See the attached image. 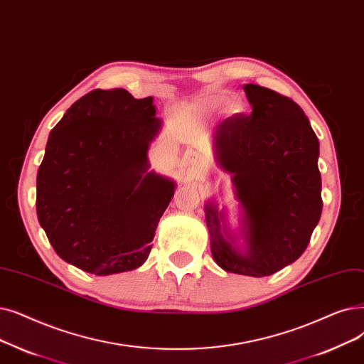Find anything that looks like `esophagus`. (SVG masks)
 <instances>
[{"instance_id":"obj_1","label":"esophagus","mask_w":364,"mask_h":364,"mask_svg":"<svg viewBox=\"0 0 364 364\" xmlns=\"http://www.w3.org/2000/svg\"><path fill=\"white\" fill-rule=\"evenodd\" d=\"M188 164H191V166L192 168H196V166H199L200 165V157L199 156H196V154H192V156H188Z\"/></svg>"}]
</instances>
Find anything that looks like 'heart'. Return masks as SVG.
I'll return each mask as SVG.
<instances>
[{
    "label": "heart",
    "mask_w": 364,
    "mask_h": 364,
    "mask_svg": "<svg viewBox=\"0 0 364 364\" xmlns=\"http://www.w3.org/2000/svg\"><path fill=\"white\" fill-rule=\"evenodd\" d=\"M229 101V95L223 92H214L208 93L207 97H203L202 100V107L207 109V112H217V109L223 108ZM230 114H240L242 113V105L238 101H232L228 107Z\"/></svg>",
    "instance_id": "1"
}]
</instances>
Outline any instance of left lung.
I'll return each mask as SVG.
<instances>
[{
	"label": "left lung",
	"mask_w": 364,
	"mask_h": 364,
	"mask_svg": "<svg viewBox=\"0 0 364 364\" xmlns=\"http://www.w3.org/2000/svg\"><path fill=\"white\" fill-rule=\"evenodd\" d=\"M244 90L251 114L223 120L213 135L215 162L230 176L240 202L238 232L229 229L225 210L213 199L203 210L215 263L260 278L302 256L318 225L320 143L294 101L257 85Z\"/></svg>",
	"instance_id": "obj_1"
}]
</instances>
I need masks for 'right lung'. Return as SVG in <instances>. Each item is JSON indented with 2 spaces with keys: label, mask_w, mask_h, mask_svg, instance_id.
<instances>
[{
  "label": "right lung",
  "mask_w": 364,
  "mask_h": 364,
  "mask_svg": "<svg viewBox=\"0 0 364 364\" xmlns=\"http://www.w3.org/2000/svg\"><path fill=\"white\" fill-rule=\"evenodd\" d=\"M162 129L153 98L92 90L52 129L37 173V215L56 255L95 275L134 271L151 251L176 181L149 171Z\"/></svg>",
  "instance_id": "1"
}]
</instances>
